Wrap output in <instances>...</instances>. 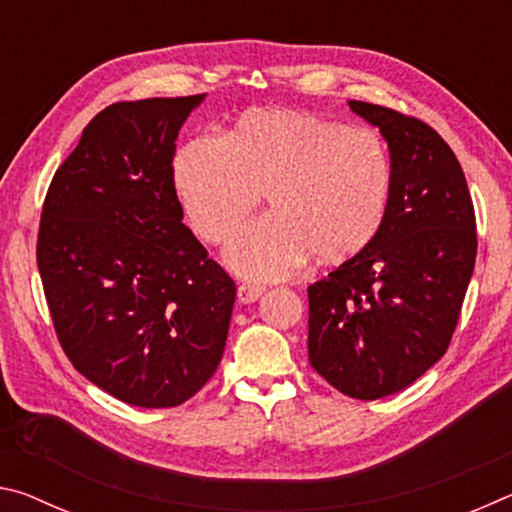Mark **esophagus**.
Returning a JSON list of instances; mask_svg holds the SVG:
<instances>
[{
  "label": "esophagus",
  "instance_id": "1",
  "mask_svg": "<svg viewBox=\"0 0 512 512\" xmlns=\"http://www.w3.org/2000/svg\"><path fill=\"white\" fill-rule=\"evenodd\" d=\"M262 293H264V289L255 287V284H239L237 298H239V302H244V305H250V302L262 298Z\"/></svg>",
  "mask_w": 512,
  "mask_h": 512
}]
</instances>
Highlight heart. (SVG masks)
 Here are the masks:
<instances>
[{"instance_id": "heart-1", "label": "heart", "mask_w": 512, "mask_h": 512, "mask_svg": "<svg viewBox=\"0 0 512 512\" xmlns=\"http://www.w3.org/2000/svg\"><path fill=\"white\" fill-rule=\"evenodd\" d=\"M173 185L194 232L221 244L266 194L268 216L225 248L250 280L296 273L309 255L341 264L384 225L393 169L381 137L305 110H253L225 137L201 135L173 162Z\"/></svg>"}]
</instances>
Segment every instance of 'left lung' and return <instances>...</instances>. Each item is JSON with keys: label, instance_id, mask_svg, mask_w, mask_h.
<instances>
[{"label": "left lung", "instance_id": "1", "mask_svg": "<svg viewBox=\"0 0 512 512\" xmlns=\"http://www.w3.org/2000/svg\"><path fill=\"white\" fill-rule=\"evenodd\" d=\"M348 106L388 144L391 203L372 244L307 289L309 363L343 395L379 400L445 354L474 271L476 221L461 164L431 126Z\"/></svg>", "mask_w": 512, "mask_h": 512}]
</instances>
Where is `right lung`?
<instances>
[{
  "label": "right lung",
  "mask_w": 512,
  "mask_h": 512,
  "mask_svg": "<svg viewBox=\"0 0 512 512\" xmlns=\"http://www.w3.org/2000/svg\"><path fill=\"white\" fill-rule=\"evenodd\" d=\"M203 99L101 110L42 207L38 268L60 345L85 379L144 409L201 391L237 296L183 223L173 185L178 133Z\"/></svg>",
  "instance_id": "add662e5"
}]
</instances>
